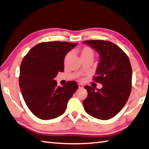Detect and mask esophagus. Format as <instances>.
I'll list each match as a JSON object with an SVG mask.
<instances>
[{"label": "esophagus", "instance_id": "1", "mask_svg": "<svg viewBox=\"0 0 149 149\" xmlns=\"http://www.w3.org/2000/svg\"><path fill=\"white\" fill-rule=\"evenodd\" d=\"M78 86H79V89H82L83 88V86L82 84H79Z\"/></svg>", "mask_w": 149, "mask_h": 149}]
</instances>
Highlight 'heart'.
Returning <instances> with one entry per match:
<instances>
[{
  "instance_id": "heart-1",
  "label": "heart",
  "mask_w": 149,
  "mask_h": 149,
  "mask_svg": "<svg viewBox=\"0 0 149 149\" xmlns=\"http://www.w3.org/2000/svg\"><path fill=\"white\" fill-rule=\"evenodd\" d=\"M79 52H80V56H81V60L83 58L89 57V56H93V55H94L93 51L92 50V49H91V48L89 47H82ZM69 57H70V53H68L66 55V56H65V59H64V63H67Z\"/></svg>"
}]
</instances>
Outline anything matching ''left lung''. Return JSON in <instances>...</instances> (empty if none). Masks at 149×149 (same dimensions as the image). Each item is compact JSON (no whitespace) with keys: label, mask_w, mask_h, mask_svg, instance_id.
I'll use <instances>...</instances> for the list:
<instances>
[{"label":"left lung","mask_w":149,"mask_h":149,"mask_svg":"<svg viewBox=\"0 0 149 149\" xmlns=\"http://www.w3.org/2000/svg\"><path fill=\"white\" fill-rule=\"evenodd\" d=\"M98 52L100 61L93 81L103 85L102 89L85 86L88 96L83 100L86 112L95 118L108 120L118 113L130 95L132 69L126 54L108 40H85Z\"/></svg>","instance_id":"left-lung-1"}]
</instances>
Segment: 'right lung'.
<instances>
[{
  "instance_id": "obj_1",
  "label": "right lung",
  "mask_w": 149,
  "mask_h": 149,
  "mask_svg": "<svg viewBox=\"0 0 149 149\" xmlns=\"http://www.w3.org/2000/svg\"><path fill=\"white\" fill-rule=\"evenodd\" d=\"M78 43L46 42L33 47L23 59L19 85L30 110L38 118L53 119L63 114L67 103L78 88L75 81L63 86L54 80L64 70V59Z\"/></svg>"
}]
</instances>
